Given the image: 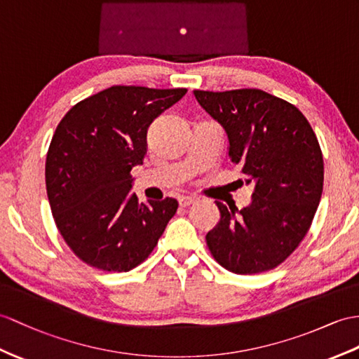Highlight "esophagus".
Returning <instances> with one entry per match:
<instances>
[{
	"label": "esophagus",
	"mask_w": 359,
	"mask_h": 359,
	"mask_svg": "<svg viewBox=\"0 0 359 359\" xmlns=\"http://www.w3.org/2000/svg\"><path fill=\"white\" fill-rule=\"evenodd\" d=\"M195 203H196L195 198H190V196H181V198H180V205H181V207L194 205Z\"/></svg>",
	"instance_id": "obj_1"
}]
</instances>
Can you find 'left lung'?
I'll use <instances>...</instances> for the list:
<instances>
[{"label": "left lung", "mask_w": 359, "mask_h": 359, "mask_svg": "<svg viewBox=\"0 0 359 359\" xmlns=\"http://www.w3.org/2000/svg\"><path fill=\"white\" fill-rule=\"evenodd\" d=\"M224 126L231 161L255 184L248 207L215 201L221 221L205 236L215 260L234 274L274 269L308 234L321 199L323 154L299 108L256 88L194 91Z\"/></svg>", "instance_id": "8db88e82"}]
</instances>
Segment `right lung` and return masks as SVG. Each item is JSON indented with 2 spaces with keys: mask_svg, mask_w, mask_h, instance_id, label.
<instances>
[{
  "mask_svg": "<svg viewBox=\"0 0 359 359\" xmlns=\"http://www.w3.org/2000/svg\"><path fill=\"white\" fill-rule=\"evenodd\" d=\"M186 88L114 85L69 109L47 152L51 213L67 245L86 265L126 273L149 257L177 213L178 201L140 204L130 194L143 164L147 128Z\"/></svg>",
  "mask_w": 359,
  "mask_h": 359,
  "instance_id": "obj_1",
  "label": "right lung"
}]
</instances>
